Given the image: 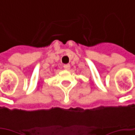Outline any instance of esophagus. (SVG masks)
<instances>
[{
    "label": "esophagus",
    "mask_w": 135,
    "mask_h": 135,
    "mask_svg": "<svg viewBox=\"0 0 135 135\" xmlns=\"http://www.w3.org/2000/svg\"><path fill=\"white\" fill-rule=\"evenodd\" d=\"M64 68L66 70H69L70 69V64H64Z\"/></svg>",
    "instance_id": "34e87169"
}]
</instances>
